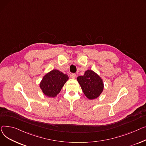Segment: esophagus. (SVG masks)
<instances>
[{"label": "esophagus", "mask_w": 146, "mask_h": 146, "mask_svg": "<svg viewBox=\"0 0 146 146\" xmlns=\"http://www.w3.org/2000/svg\"><path fill=\"white\" fill-rule=\"evenodd\" d=\"M71 78H72V79H75L76 77V75L75 74H72L71 75Z\"/></svg>", "instance_id": "34e87169"}]
</instances>
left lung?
I'll return each instance as SVG.
<instances>
[{"mask_svg": "<svg viewBox=\"0 0 146 146\" xmlns=\"http://www.w3.org/2000/svg\"><path fill=\"white\" fill-rule=\"evenodd\" d=\"M76 79L85 96L90 100L98 98L103 91V80L94 71L88 70Z\"/></svg>", "mask_w": 146, "mask_h": 146, "instance_id": "1", "label": "left lung"}]
</instances>
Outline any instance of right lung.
I'll use <instances>...</instances> for the list:
<instances>
[{
	"label": "right lung",
	"instance_id": "right-lung-1",
	"mask_svg": "<svg viewBox=\"0 0 146 146\" xmlns=\"http://www.w3.org/2000/svg\"><path fill=\"white\" fill-rule=\"evenodd\" d=\"M68 79L69 77L66 74L58 70H53L43 76L39 87L45 96L54 98L61 91Z\"/></svg>",
	"mask_w": 146,
	"mask_h": 146
}]
</instances>
